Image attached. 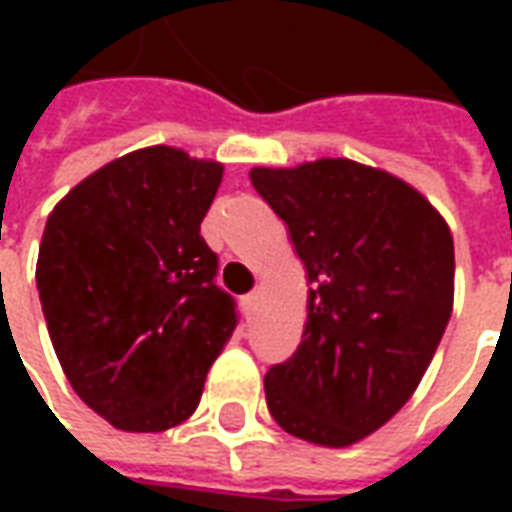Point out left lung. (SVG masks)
Masks as SVG:
<instances>
[{
    "label": "left lung",
    "mask_w": 512,
    "mask_h": 512,
    "mask_svg": "<svg viewBox=\"0 0 512 512\" xmlns=\"http://www.w3.org/2000/svg\"><path fill=\"white\" fill-rule=\"evenodd\" d=\"M222 172L178 147H145L49 213L35 268L43 318L73 392L112 428L183 425L233 337L235 301L200 235Z\"/></svg>",
    "instance_id": "left-lung-1"
}]
</instances>
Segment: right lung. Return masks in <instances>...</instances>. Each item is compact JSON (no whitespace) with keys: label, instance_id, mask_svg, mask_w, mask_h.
Here are the masks:
<instances>
[{"label":"right lung","instance_id":"right-lung-1","mask_svg":"<svg viewBox=\"0 0 512 512\" xmlns=\"http://www.w3.org/2000/svg\"><path fill=\"white\" fill-rule=\"evenodd\" d=\"M288 224L307 282L296 354L266 373L277 425L318 447H351L414 395L447 329L455 246L419 191L348 158L257 169Z\"/></svg>","mask_w":512,"mask_h":512}]
</instances>
